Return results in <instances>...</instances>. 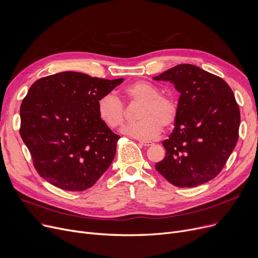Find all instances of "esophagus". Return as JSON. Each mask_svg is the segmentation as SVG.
<instances>
[{
	"mask_svg": "<svg viewBox=\"0 0 258 258\" xmlns=\"http://www.w3.org/2000/svg\"><path fill=\"white\" fill-rule=\"evenodd\" d=\"M140 144H142L143 146H152L154 144L153 141H145V140H140L139 141Z\"/></svg>",
	"mask_w": 258,
	"mask_h": 258,
	"instance_id": "esophagus-1",
	"label": "esophagus"
}]
</instances>
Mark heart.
Returning <instances> with one entry per match:
<instances>
[{"mask_svg":"<svg viewBox=\"0 0 258 258\" xmlns=\"http://www.w3.org/2000/svg\"><path fill=\"white\" fill-rule=\"evenodd\" d=\"M130 102H139L141 106L136 123L122 128V133L139 140H150L164 128L170 127L178 117V102L169 94H160L159 89L145 80L135 81L122 91ZM99 119L112 130L120 127L125 119L124 105L112 94H105L97 102Z\"/></svg>","mask_w":258,"mask_h":258,"instance_id":"obj_1","label":"heart"}]
</instances>
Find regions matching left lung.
I'll use <instances>...</instances> for the list:
<instances>
[{
  "mask_svg": "<svg viewBox=\"0 0 258 258\" xmlns=\"http://www.w3.org/2000/svg\"><path fill=\"white\" fill-rule=\"evenodd\" d=\"M154 79L170 81L181 93L174 130L162 143L166 156L156 169L178 187L211 181L238 140L240 113L233 91L223 78L189 63Z\"/></svg>",
  "mask_w": 258,
  "mask_h": 258,
  "instance_id": "1",
  "label": "left lung"
}]
</instances>
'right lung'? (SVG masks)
<instances>
[{
    "label": "right lung",
    "mask_w": 258,
    "mask_h": 258,
    "mask_svg": "<svg viewBox=\"0 0 258 258\" xmlns=\"http://www.w3.org/2000/svg\"><path fill=\"white\" fill-rule=\"evenodd\" d=\"M123 78L78 72L39 78L21 104V137L37 173L68 191H84L111 165L120 136L99 119L97 102Z\"/></svg>",
    "instance_id": "obj_1"
}]
</instances>
